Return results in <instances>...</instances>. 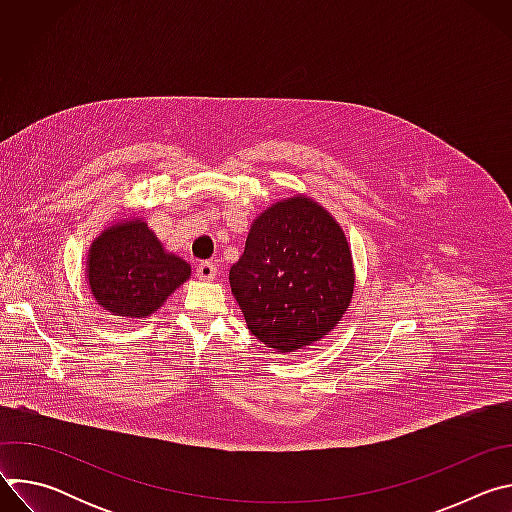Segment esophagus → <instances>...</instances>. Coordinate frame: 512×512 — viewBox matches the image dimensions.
Instances as JSON below:
<instances>
[{"instance_id":"34e87169","label":"esophagus","mask_w":512,"mask_h":512,"mask_svg":"<svg viewBox=\"0 0 512 512\" xmlns=\"http://www.w3.org/2000/svg\"><path fill=\"white\" fill-rule=\"evenodd\" d=\"M196 277H198V279H204V281L214 279V277H216V265H214L212 261H202V263H198V267H196Z\"/></svg>"}]
</instances>
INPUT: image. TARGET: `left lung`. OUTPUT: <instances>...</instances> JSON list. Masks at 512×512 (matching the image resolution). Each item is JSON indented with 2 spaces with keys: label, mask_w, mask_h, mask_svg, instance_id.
Listing matches in <instances>:
<instances>
[{
  "label": "left lung",
  "mask_w": 512,
  "mask_h": 512,
  "mask_svg": "<svg viewBox=\"0 0 512 512\" xmlns=\"http://www.w3.org/2000/svg\"><path fill=\"white\" fill-rule=\"evenodd\" d=\"M229 281L257 340L296 352L344 316L354 291L352 255L330 212L294 196L255 218Z\"/></svg>",
  "instance_id": "8db88e82"
}]
</instances>
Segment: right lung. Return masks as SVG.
I'll list each match as a JSON object with an SVG mask.
<instances>
[{
  "mask_svg": "<svg viewBox=\"0 0 512 512\" xmlns=\"http://www.w3.org/2000/svg\"><path fill=\"white\" fill-rule=\"evenodd\" d=\"M87 277L95 300L113 316L148 318L190 277V265L166 253L148 223H117L91 245Z\"/></svg>",
  "mask_w": 512,
  "mask_h": 512,
  "instance_id": "right-lung-1",
  "label": "right lung"
}]
</instances>
